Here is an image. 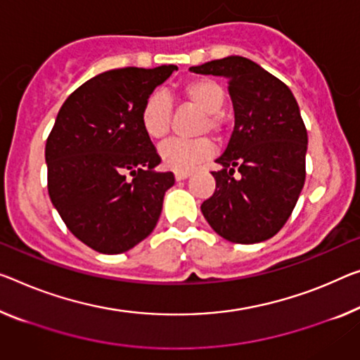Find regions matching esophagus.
I'll return each instance as SVG.
<instances>
[{
  "label": "esophagus",
  "instance_id": "esophagus-1",
  "mask_svg": "<svg viewBox=\"0 0 360 360\" xmlns=\"http://www.w3.org/2000/svg\"><path fill=\"white\" fill-rule=\"evenodd\" d=\"M191 175V172H175V180L180 181V180H185L188 176Z\"/></svg>",
  "mask_w": 360,
  "mask_h": 360
}]
</instances>
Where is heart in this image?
Here are the masks:
<instances>
[{"label": "heart", "mask_w": 360, "mask_h": 360, "mask_svg": "<svg viewBox=\"0 0 360 360\" xmlns=\"http://www.w3.org/2000/svg\"><path fill=\"white\" fill-rule=\"evenodd\" d=\"M181 98L199 112L202 120L199 122L198 134L220 135L224 131V119L219 112L225 103L224 86L207 77L188 80L180 90ZM140 124L151 140L161 141L167 138L172 129V104L162 93H151L143 103L140 110ZM159 156L164 167L176 172H188L198 164L209 161L214 156L212 143L201 138L195 141H169L159 149Z\"/></svg>", "instance_id": "obj_1"}]
</instances>
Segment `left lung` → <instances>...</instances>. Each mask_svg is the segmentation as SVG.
Here are the masks:
<instances>
[{"instance_id": "8db88e82", "label": "left lung", "mask_w": 360, "mask_h": 360, "mask_svg": "<svg viewBox=\"0 0 360 360\" xmlns=\"http://www.w3.org/2000/svg\"><path fill=\"white\" fill-rule=\"evenodd\" d=\"M190 70L226 77L235 109L230 141L215 161L224 169L212 172L215 191L201 212L231 243L269 240L290 219L306 180L307 130L300 106L283 82L246 58L215 59Z\"/></svg>"}]
</instances>
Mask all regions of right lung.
Here are the masks:
<instances>
[{
	"instance_id": "add662e5",
	"label": "right lung",
	"mask_w": 360,
	"mask_h": 360,
	"mask_svg": "<svg viewBox=\"0 0 360 360\" xmlns=\"http://www.w3.org/2000/svg\"><path fill=\"white\" fill-rule=\"evenodd\" d=\"M176 65L103 72L59 109L45 159L48 193L70 233L103 254H120L158 224L172 172L141 129L140 110Z\"/></svg>"
}]
</instances>
